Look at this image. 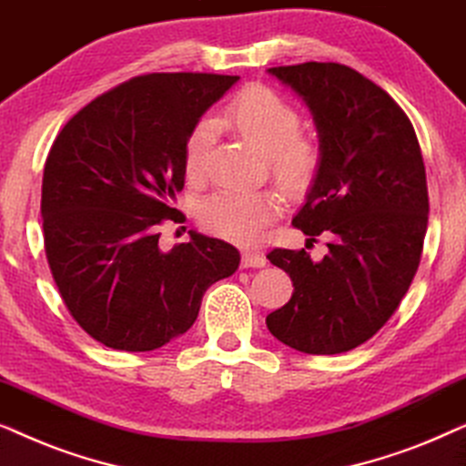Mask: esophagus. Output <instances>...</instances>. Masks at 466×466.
I'll use <instances>...</instances> for the list:
<instances>
[{
	"label": "esophagus",
	"instance_id": "obj_1",
	"mask_svg": "<svg viewBox=\"0 0 466 466\" xmlns=\"http://www.w3.org/2000/svg\"><path fill=\"white\" fill-rule=\"evenodd\" d=\"M267 265V258H265V254H260V252H250V250H246L244 254H241V267H244V269H250V267H265Z\"/></svg>",
	"mask_w": 466,
	"mask_h": 466
}]
</instances>
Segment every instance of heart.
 Masks as SVG:
<instances>
[{"instance_id":"obj_1","label":"heart","mask_w":466,"mask_h":466,"mask_svg":"<svg viewBox=\"0 0 466 466\" xmlns=\"http://www.w3.org/2000/svg\"><path fill=\"white\" fill-rule=\"evenodd\" d=\"M227 118L241 136L265 152L271 176L290 195H303L316 182L322 167V148L299 133L301 114L282 95L267 86H248L227 107ZM212 142V123L199 120L184 144V171L199 180L206 171V155ZM282 212L276 190H220L199 208V220L209 233L241 246L260 241L265 228Z\"/></svg>"}]
</instances>
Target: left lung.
<instances>
[{
  "label": "left lung",
  "mask_w": 466,
  "mask_h": 466,
  "mask_svg": "<svg viewBox=\"0 0 466 466\" xmlns=\"http://www.w3.org/2000/svg\"><path fill=\"white\" fill-rule=\"evenodd\" d=\"M314 114L322 167L292 225L329 254L273 248L290 301L267 329L305 354H341L378 333L410 290L429 225V188L411 120L397 101L341 63L269 67Z\"/></svg>",
  "instance_id": "1"
}]
</instances>
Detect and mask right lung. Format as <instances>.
<instances>
[{"mask_svg":"<svg viewBox=\"0 0 466 466\" xmlns=\"http://www.w3.org/2000/svg\"><path fill=\"white\" fill-rule=\"evenodd\" d=\"M239 76L144 74L95 97L53 142L42 177L46 258L74 320L112 350L150 352L187 333L203 292L239 267L227 241L190 231L158 248V227L182 220L184 144Z\"/></svg>","mask_w":466,"mask_h":466,"instance_id":"obj_1","label":"right lung"}]
</instances>
